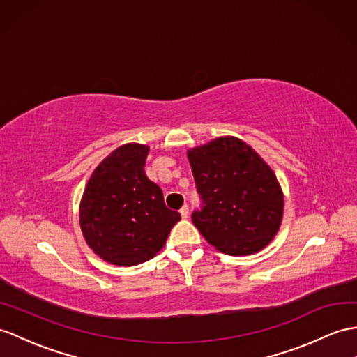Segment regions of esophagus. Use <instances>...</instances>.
<instances>
[{
    "label": "esophagus",
    "instance_id": "esophagus-1",
    "mask_svg": "<svg viewBox=\"0 0 357 357\" xmlns=\"http://www.w3.org/2000/svg\"><path fill=\"white\" fill-rule=\"evenodd\" d=\"M180 215H181V218H188V215H189V206L188 204H185L183 207L180 208Z\"/></svg>",
    "mask_w": 357,
    "mask_h": 357
}]
</instances>
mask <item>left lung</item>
Listing matches in <instances>:
<instances>
[{
  "label": "left lung",
  "mask_w": 357,
  "mask_h": 357,
  "mask_svg": "<svg viewBox=\"0 0 357 357\" xmlns=\"http://www.w3.org/2000/svg\"><path fill=\"white\" fill-rule=\"evenodd\" d=\"M188 158L202 199L192 222L208 244L230 256L266 247L283 216V194L273 169L231 136L197 146Z\"/></svg>",
  "instance_id": "obj_1"
}]
</instances>
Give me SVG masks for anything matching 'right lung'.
Masks as SVG:
<instances>
[{"label":"right lung","mask_w":357,"mask_h":357,"mask_svg":"<svg viewBox=\"0 0 357 357\" xmlns=\"http://www.w3.org/2000/svg\"><path fill=\"white\" fill-rule=\"evenodd\" d=\"M149 146H119L93 171L83 192L80 225L88 245L119 266L144 264L165 245L180 213L144 171Z\"/></svg>","instance_id":"right-lung-1"}]
</instances>
